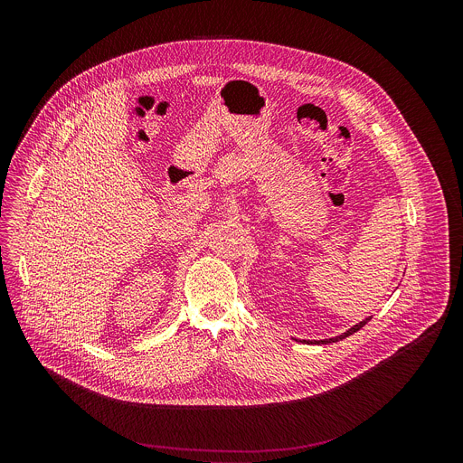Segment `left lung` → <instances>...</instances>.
<instances>
[{"instance_id": "obj_1", "label": "left lung", "mask_w": 463, "mask_h": 463, "mask_svg": "<svg viewBox=\"0 0 463 463\" xmlns=\"http://www.w3.org/2000/svg\"><path fill=\"white\" fill-rule=\"evenodd\" d=\"M370 318H372V317H368V318H364V320H361V322H359V324H355V326H354V327H350V329H348V332H346V334H343V335H339V337H334V339H324V341H318V343H317V345H327V343H337V341H343V339H346V337H350V335H352V334H355V332H359V329H361V327H363V326H364V324H366V322H368V320H370Z\"/></svg>"}]
</instances>
